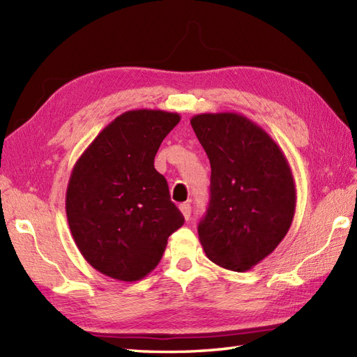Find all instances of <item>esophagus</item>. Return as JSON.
<instances>
[{
	"instance_id": "1",
	"label": "esophagus",
	"mask_w": 357,
	"mask_h": 357,
	"mask_svg": "<svg viewBox=\"0 0 357 357\" xmlns=\"http://www.w3.org/2000/svg\"><path fill=\"white\" fill-rule=\"evenodd\" d=\"M179 210H181V213L184 215V218H185V219H190V215H192V207H190V204H181V206H179Z\"/></svg>"
}]
</instances>
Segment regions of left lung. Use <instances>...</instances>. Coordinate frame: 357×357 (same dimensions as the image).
I'll use <instances>...</instances> for the list:
<instances>
[{
	"instance_id": "obj_1",
	"label": "left lung",
	"mask_w": 357,
	"mask_h": 357,
	"mask_svg": "<svg viewBox=\"0 0 357 357\" xmlns=\"http://www.w3.org/2000/svg\"><path fill=\"white\" fill-rule=\"evenodd\" d=\"M190 124L211 167L201 245L219 267L247 271L290 230L296 208L290 164L275 139L239 113H201Z\"/></svg>"
}]
</instances>
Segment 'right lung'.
I'll return each instance as SVG.
<instances>
[{
  "label": "right lung",
  "instance_id": "1",
  "mask_svg": "<svg viewBox=\"0 0 357 357\" xmlns=\"http://www.w3.org/2000/svg\"><path fill=\"white\" fill-rule=\"evenodd\" d=\"M179 121V113L128 110L104 127L73 165L67 221L81 255L105 276L124 282L146 278L184 224L155 169L159 146Z\"/></svg>",
  "mask_w": 357,
  "mask_h": 357
}]
</instances>
